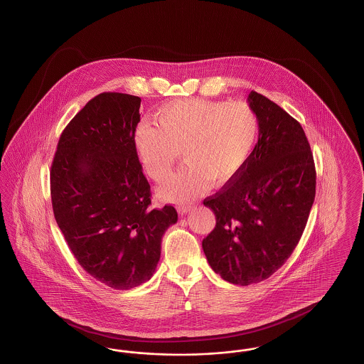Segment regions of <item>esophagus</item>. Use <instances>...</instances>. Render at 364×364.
I'll use <instances>...</instances> for the list:
<instances>
[{
	"label": "esophagus",
	"mask_w": 364,
	"mask_h": 364,
	"mask_svg": "<svg viewBox=\"0 0 364 364\" xmlns=\"http://www.w3.org/2000/svg\"><path fill=\"white\" fill-rule=\"evenodd\" d=\"M192 208H193V207H192L191 204H180V205H177V210H178V213H180L181 215L187 214Z\"/></svg>",
	"instance_id": "obj_1"
}]
</instances>
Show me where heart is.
Segmentation results:
<instances>
[{"label":"heart","instance_id":"heart-1","mask_svg":"<svg viewBox=\"0 0 364 364\" xmlns=\"http://www.w3.org/2000/svg\"><path fill=\"white\" fill-rule=\"evenodd\" d=\"M154 123L135 131V150L146 173L164 183L181 151L187 164L162 188L171 202H187L208 188L233 181L252 159L260 138V117L244 102L205 99L164 104Z\"/></svg>","mask_w":364,"mask_h":364}]
</instances>
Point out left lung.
Masks as SVG:
<instances>
[{
    "mask_svg": "<svg viewBox=\"0 0 364 364\" xmlns=\"http://www.w3.org/2000/svg\"><path fill=\"white\" fill-rule=\"evenodd\" d=\"M249 105L260 138L244 171L204 199L217 219L202 242L211 268L229 283L249 286L274 275L305 230L316 196V166L298 120L257 92Z\"/></svg>",
    "mask_w": 364,
    "mask_h": 364,
    "instance_id": "obj_1",
    "label": "left lung"
}]
</instances>
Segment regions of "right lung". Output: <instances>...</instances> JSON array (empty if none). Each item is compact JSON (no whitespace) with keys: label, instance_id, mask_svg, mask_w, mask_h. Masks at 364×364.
<instances>
[{"label":"right lung","instance_id":"1","mask_svg":"<svg viewBox=\"0 0 364 364\" xmlns=\"http://www.w3.org/2000/svg\"><path fill=\"white\" fill-rule=\"evenodd\" d=\"M141 99L104 92L60 134L50 171L54 217L78 264L102 284L130 290L153 277L173 205L151 208L135 150Z\"/></svg>","mask_w":364,"mask_h":364}]
</instances>
